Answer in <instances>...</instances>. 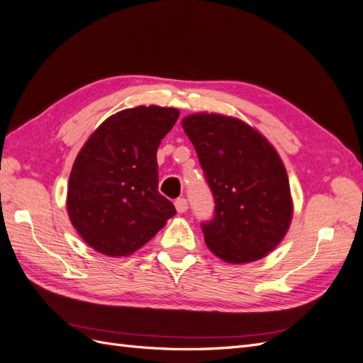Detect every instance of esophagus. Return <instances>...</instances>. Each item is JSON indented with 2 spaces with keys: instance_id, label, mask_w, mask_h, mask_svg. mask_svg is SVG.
<instances>
[{
  "instance_id": "obj_1",
  "label": "esophagus",
  "mask_w": 363,
  "mask_h": 363,
  "mask_svg": "<svg viewBox=\"0 0 363 363\" xmlns=\"http://www.w3.org/2000/svg\"><path fill=\"white\" fill-rule=\"evenodd\" d=\"M174 204H175V208H177L179 213H184L186 211H188V200L186 199H177Z\"/></svg>"
}]
</instances>
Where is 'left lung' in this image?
Here are the masks:
<instances>
[{
	"instance_id": "8db88e82",
	"label": "left lung",
	"mask_w": 363,
	"mask_h": 363,
	"mask_svg": "<svg viewBox=\"0 0 363 363\" xmlns=\"http://www.w3.org/2000/svg\"><path fill=\"white\" fill-rule=\"evenodd\" d=\"M215 200L204 240L228 263L265 257L288 233L292 199L284 164L269 142L244 121L195 113L182 121Z\"/></svg>"
}]
</instances>
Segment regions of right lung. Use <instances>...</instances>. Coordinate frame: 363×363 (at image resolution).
<instances>
[{"label": "right lung", "instance_id": "1", "mask_svg": "<svg viewBox=\"0 0 363 363\" xmlns=\"http://www.w3.org/2000/svg\"><path fill=\"white\" fill-rule=\"evenodd\" d=\"M172 107L125 108L98 127L77 156L67 207L77 233L106 256H128L175 215L159 194L156 152L177 123Z\"/></svg>", "mask_w": 363, "mask_h": 363}]
</instances>
